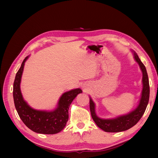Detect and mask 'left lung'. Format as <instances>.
Listing matches in <instances>:
<instances>
[{"label":"left lung","instance_id":"1","mask_svg":"<svg viewBox=\"0 0 158 158\" xmlns=\"http://www.w3.org/2000/svg\"><path fill=\"white\" fill-rule=\"evenodd\" d=\"M135 59L136 60L143 72V87L141 98L138 107L129 113V114L121 116L114 119H102L98 118L95 112V104L92 100H89V108L91 117L94 121L101 129L110 133H117L129 129L136 124L145 111L147 106L148 104L149 99V84L148 73H147L145 65L139 59L137 53L134 52Z\"/></svg>","mask_w":158,"mask_h":158}]
</instances>
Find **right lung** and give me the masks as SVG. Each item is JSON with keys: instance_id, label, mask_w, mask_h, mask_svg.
Returning <instances> with one entry per match:
<instances>
[{"instance_id": "add662e5", "label": "right lung", "mask_w": 158, "mask_h": 158, "mask_svg": "<svg viewBox=\"0 0 158 158\" xmlns=\"http://www.w3.org/2000/svg\"><path fill=\"white\" fill-rule=\"evenodd\" d=\"M25 57L17 71L13 83V99L17 112L23 123L29 129L41 134H56L66 126L69 119V108L73 100L79 94L81 89H75L62 94L58 102V108L52 112L39 111L32 109L25 102L20 90L21 78L23 73Z\"/></svg>"}]
</instances>
